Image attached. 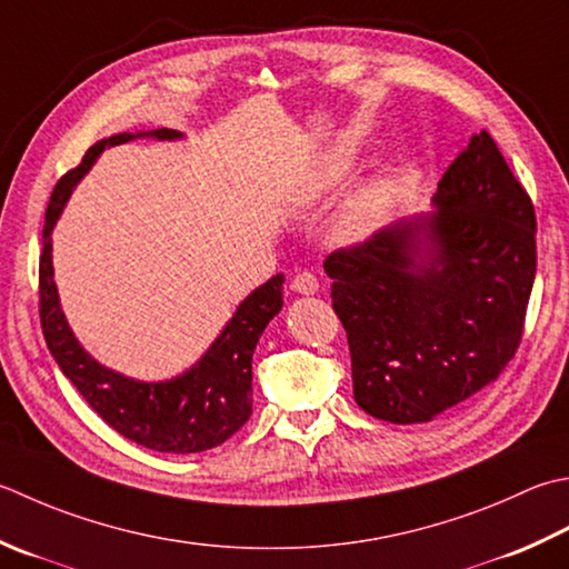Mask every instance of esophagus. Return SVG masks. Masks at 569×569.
Returning <instances> with one entry per match:
<instances>
[{
  "label": "esophagus",
  "mask_w": 569,
  "mask_h": 569,
  "mask_svg": "<svg viewBox=\"0 0 569 569\" xmlns=\"http://www.w3.org/2000/svg\"><path fill=\"white\" fill-rule=\"evenodd\" d=\"M318 276L313 273V271H308V269H303V271H298L296 276H293V281H291V288L296 293H300V296H313V293H318Z\"/></svg>",
  "instance_id": "34e87169"
}]
</instances>
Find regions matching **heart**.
Listing matches in <instances>:
<instances>
[{
    "instance_id": "heart-1",
    "label": "heart",
    "mask_w": 569,
    "mask_h": 569,
    "mask_svg": "<svg viewBox=\"0 0 569 569\" xmlns=\"http://www.w3.org/2000/svg\"><path fill=\"white\" fill-rule=\"evenodd\" d=\"M358 167V158L350 148H336L326 152L316 164V174L310 180V197L328 199L350 180ZM392 202V187L385 180H370L352 189L342 199L336 219H332V237L342 243H358L382 224V219Z\"/></svg>"
}]
</instances>
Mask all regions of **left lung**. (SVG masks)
Wrapping results in <instances>:
<instances>
[{"label": "left lung", "instance_id": "1", "mask_svg": "<svg viewBox=\"0 0 569 569\" xmlns=\"http://www.w3.org/2000/svg\"><path fill=\"white\" fill-rule=\"evenodd\" d=\"M433 204L326 259L355 402L392 425L429 421L491 385L522 340L536 281V207L486 130Z\"/></svg>", "mask_w": 569, "mask_h": 569}]
</instances>
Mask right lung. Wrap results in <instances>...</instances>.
Returning <instances> with one entry per match:
<instances>
[{"mask_svg":"<svg viewBox=\"0 0 569 569\" xmlns=\"http://www.w3.org/2000/svg\"><path fill=\"white\" fill-rule=\"evenodd\" d=\"M140 136L174 140L180 138V132L158 128L152 132H138V136L120 132V136L100 140L83 154L81 164L56 182L49 199L43 247L39 256L41 330L61 372L69 377L86 402L110 429L152 451L197 453L224 443L251 417L253 348L263 328L269 326V320L283 306V273L273 276L271 281L256 288L243 300L204 358L182 377H174L170 382L148 385L128 380V377L98 365L78 345L69 322L61 313L51 266V231L71 189L91 170L98 154L110 144L128 142Z\"/></svg>","mask_w":569,"mask_h":569,"instance_id":"right-lung-1","label":"right lung"}]
</instances>
